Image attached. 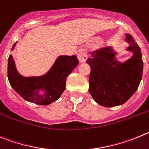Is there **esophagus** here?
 Returning <instances> with one entry per match:
<instances>
[{
  "label": "esophagus",
  "mask_w": 149,
  "mask_h": 149,
  "mask_svg": "<svg viewBox=\"0 0 149 149\" xmlns=\"http://www.w3.org/2000/svg\"><path fill=\"white\" fill-rule=\"evenodd\" d=\"M77 58L79 60L80 62H84L88 58V53H87L86 49L81 48L79 49L77 52Z\"/></svg>",
  "instance_id": "obj_1"
}]
</instances>
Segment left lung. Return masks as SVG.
<instances>
[{
    "mask_svg": "<svg viewBox=\"0 0 149 149\" xmlns=\"http://www.w3.org/2000/svg\"><path fill=\"white\" fill-rule=\"evenodd\" d=\"M127 51L132 56L124 62L116 59L112 47H104L91 53L86 62L91 67L89 92L102 106H118L126 102L136 92L143 76L141 49L130 34L125 35Z\"/></svg>",
    "mask_w": 149,
    "mask_h": 149,
    "instance_id": "8db88e82",
    "label": "left lung"
}]
</instances>
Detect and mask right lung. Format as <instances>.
<instances>
[{"mask_svg":"<svg viewBox=\"0 0 149 149\" xmlns=\"http://www.w3.org/2000/svg\"><path fill=\"white\" fill-rule=\"evenodd\" d=\"M17 42L13 45L12 51ZM79 65L76 56H59L45 74L26 76L17 70L13 57L8 59V79L12 88L26 101L48 105L56 101L65 90L68 75Z\"/></svg>","mask_w":149,"mask_h":149,"instance_id":"right-lung-1","label":"right lung"}]
</instances>
